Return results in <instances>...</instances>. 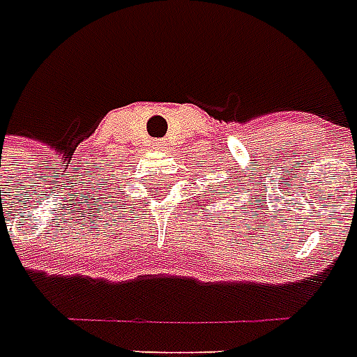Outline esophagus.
Here are the masks:
<instances>
[{"instance_id": "esophagus-1", "label": "esophagus", "mask_w": 357, "mask_h": 357, "mask_svg": "<svg viewBox=\"0 0 357 357\" xmlns=\"http://www.w3.org/2000/svg\"><path fill=\"white\" fill-rule=\"evenodd\" d=\"M153 148L159 151L169 150V142H167V140H155V142H153Z\"/></svg>"}]
</instances>
